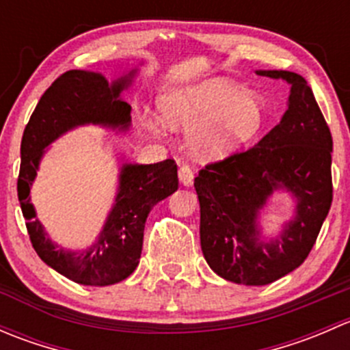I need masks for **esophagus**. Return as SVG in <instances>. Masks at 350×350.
Returning a JSON list of instances; mask_svg holds the SVG:
<instances>
[{
    "label": "esophagus",
    "mask_w": 350,
    "mask_h": 350,
    "mask_svg": "<svg viewBox=\"0 0 350 350\" xmlns=\"http://www.w3.org/2000/svg\"><path fill=\"white\" fill-rule=\"evenodd\" d=\"M179 181L183 183L185 186H191L193 181H195V172H193V169L189 167L188 164H183L181 167H179Z\"/></svg>",
    "instance_id": "1"
}]
</instances>
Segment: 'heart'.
Returning <instances> with one entry per match:
<instances>
[{
	"instance_id": "obj_1",
	"label": "heart",
	"mask_w": 350,
	"mask_h": 350,
	"mask_svg": "<svg viewBox=\"0 0 350 350\" xmlns=\"http://www.w3.org/2000/svg\"><path fill=\"white\" fill-rule=\"evenodd\" d=\"M161 109L172 125L196 129L189 146L204 161L237 154L252 144L266 125L260 96L242 93L241 86L221 77L169 91L161 98Z\"/></svg>"
}]
</instances>
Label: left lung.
Instances as JSON below:
<instances>
[{"mask_svg":"<svg viewBox=\"0 0 350 350\" xmlns=\"http://www.w3.org/2000/svg\"><path fill=\"white\" fill-rule=\"evenodd\" d=\"M291 84L281 122L250 149L211 162L195 178L201 250L224 280L264 286L301 266L332 204V133L312 88L289 70H257ZM276 189L297 198V215L262 241L258 211Z\"/></svg>","mask_w":350,"mask_h":350,"instance_id":"left-lung-1","label":"left lung"}]
</instances>
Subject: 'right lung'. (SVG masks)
Masks as SVG:
<instances>
[{
	"label": "right lung",
	"instance_id": "1",
	"mask_svg": "<svg viewBox=\"0 0 350 350\" xmlns=\"http://www.w3.org/2000/svg\"><path fill=\"white\" fill-rule=\"evenodd\" d=\"M135 72L132 70L109 84L100 72L67 70L42 94L25 126L16 188L28 235L38 257L74 283L108 286L126 280L139 266L150 210L178 189V165L172 159L157 164H123L115 204L98 241L86 250L59 247L35 218L30 188L45 147L69 130L88 123L129 129L132 108L120 93L132 84Z\"/></svg>",
	"mask_w": 350,
	"mask_h": 350
}]
</instances>
